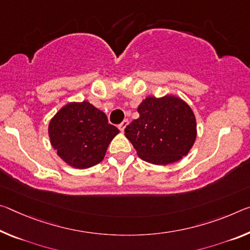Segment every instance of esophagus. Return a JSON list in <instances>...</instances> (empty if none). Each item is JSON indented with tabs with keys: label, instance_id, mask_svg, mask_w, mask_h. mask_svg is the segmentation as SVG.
Here are the masks:
<instances>
[{
	"label": "esophagus",
	"instance_id": "34e87169",
	"mask_svg": "<svg viewBox=\"0 0 250 250\" xmlns=\"http://www.w3.org/2000/svg\"><path fill=\"white\" fill-rule=\"evenodd\" d=\"M128 124H129V121H128V120H124V121L121 122L120 125H118V128L120 129V131H121V132H125V129L126 128V125H128Z\"/></svg>",
	"mask_w": 250,
	"mask_h": 250
}]
</instances>
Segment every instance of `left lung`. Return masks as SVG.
Listing matches in <instances>:
<instances>
[{"label": "left lung", "instance_id": "8db88e82", "mask_svg": "<svg viewBox=\"0 0 250 250\" xmlns=\"http://www.w3.org/2000/svg\"><path fill=\"white\" fill-rule=\"evenodd\" d=\"M137 111L139 118L126 125L125 134L142 160L166 166L187 156L197 138L196 117L187 102L173 94L150 96Z\"/></svg>", "mask_w": 250, "mask_h": 250}]
</instances>
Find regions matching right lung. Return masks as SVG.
Masks as SVG:
<instances>
[{"label": "right lung", "mask_w": 250, "mask_h": 250, "mask_svg": "<svg viewBox=\"0 0 250 250\" xmlns=\"http://www.w3.org/2000/svg\"><path fill=\"white\" fill-rule=\"evenodd\" d=\"M118 133L105 113L85 100L63 105L49 122L51 146L66 165L77 169L100 164Z\"/></svg>", "instance_id": "add662e5"}]
</instances>
